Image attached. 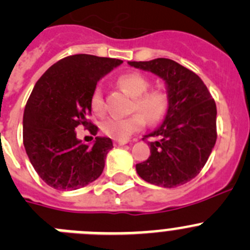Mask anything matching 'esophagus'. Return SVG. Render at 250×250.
<instances>
[{
  "label": "esophagus",
  "instance_id": "1",
  "mask_svg": "<svg viewBox=\"0 0 250 250\" xmlns=\"http://www.w3.org/2000/svg\"><path fill=\"white\" fill-rule=\"evenodd\" d=\"M113 144H114V146H125V144H127V142L125 141H114Z\"/></svg>",
  "mask_w": 250,
  "mask_h": 250
}]
</instances>
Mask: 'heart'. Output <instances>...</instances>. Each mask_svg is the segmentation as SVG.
<instances>
[{
	"mask_svg": "<svg viewBox=\"0 0 250 250\" xmlns=\"http://www.w3.org/2000/svg\"><path fill=\"white\" fill-rule=\"evenodd\" d=\"M149 80L139 72H128L118 79V86L133 97L132 111L137 112L128 117L106 118L101 128L106 136L117 141H127L132 134L143 129L146 120L149 123H159L164 120L169 108L167 93L162 91H149ZM91 108L96 114L106 112L104 88L97 85L91 96Z\"/></svg>",
	"mask_w": 250,
	"mask_h": 250,
	"instance_id": "b5f03b06",
	"label": "heart"
}]
</instances>
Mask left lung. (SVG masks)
I'll list each match as a JSON object with an SVG mask.
<instances>
[{"instance_id":"1","label":"left lung","mask_w":250,"mask_h":250,"mask_svg":"<svg viewBox=\"0 0 250 250\" xmlns=\"http://www.w3.org/2000/svg\"><path fill=\"white\" fill-rule=\"evenodd\" d=\"M165 80L169 108L164 122L148 137L150 155L136 165L146 183L176 188L200 174L216 144V102L199 75L174 60L158 58L150 62H128Z\"/></svg>"}]
</instances>
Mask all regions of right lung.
<instances>
[{
	"mask_svg": "<svg viewBox=\"0 0 250 250\" xmlns=\"http://www.w3.org/2000/svg\"><path fill=\"white\" fill-rule=\"evenodd\" d=\"M122 60L76 54L51 65L37 81L23 114V144L38 175L57 190H76L100 178L113 144L96 137L92 146L76 138L83 125L92 136L97 125L87 120L97 81Z\"/></svg>",
	"mask_w": 250,
	"mask_h": 250,
	"instance_id": "right-lung-1",
	"label": "right lung"
}]
</instances>
